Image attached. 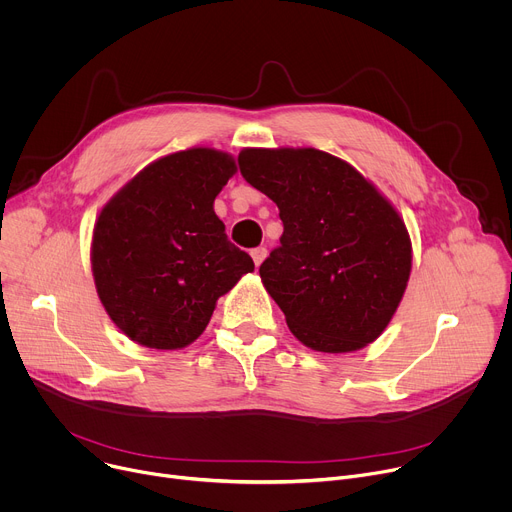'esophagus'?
<instances>
[{
    "label": "esophagus",
    "instance_id": "34e87169",
    "mask_svg": "<svg viewBox=\"0 0 512 512\" xmlns=\"http://www.w3.org/2000/svg\"><path fill=\"white\" fill-rule=\"evenodd\" d=\"M251 257H253L255 265L259 267V265L263 263V259L267 257V249H265V247H257V249H253V251H251Z\"/></svg>",
    "mask_w": 512,
    "mask_h": 512
}]
</instances>
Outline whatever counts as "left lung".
Instances as JSON below:
<instances>
[{
	"mask_svg": "<svg viewBox=\"0 0 512 512\" xmlns=\"http://www.w3.org/2000/svg\"><path fill=\"white\" fill-rule=\"evenodd\" d=\"M239 168L279 208L283 235L259 275L291 334L330 354L375 342L411 273L397 208L348 162L316 148H245Z\"/></svg>",
	"mask_w": 512,
	"mask_h": 512,
	"instance_id": "left-lung-1",
	"label": "left lung"
}]
</instances>
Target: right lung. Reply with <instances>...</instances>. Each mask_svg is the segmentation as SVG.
<instances>
[{
    "instance_id": "add662e5",
    "label": "right lung",
    "mask_w": 512,
    "mask_h": 512,
    "mask_svg": "<svg viewBox=\"0 0 512 512\" xmlns=\"http://www.w3.org/2000/svg\"><path fill=\"white\" fill-rule=\"evenodd\" d=\"M237 160L214 148L168 154L101 208L91 241L97 296L133 342L178 350L208 326L216 300L255 269L214 212Z\"/></svg>"
}]
</instances>
